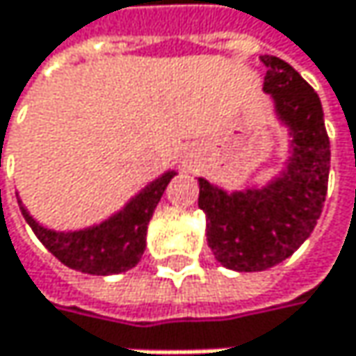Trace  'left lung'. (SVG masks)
Segmentation results:
<instances>
[{
    "mask_svg": "<svg viewBox=\"0 0 356 356\" xmlns=\"http://www.w3.org/2000/svg\"><path fill=\"white\" fill-rule=\"evenodd\" d=\"M259 61L268 70L264 92L289 136L282 169L241 189L197 177L208 248L235 272H261L291 257L316 229L327 191L330 140L320 97L286 61L272 55Z\"/></svg>",
    "mask_w": 356,
    "mask_h": 356,
    "instance_id": "obj_1",
    "label": "left lung"
}]
</instances>
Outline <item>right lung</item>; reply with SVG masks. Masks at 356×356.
<instances>
[{
  "mask_svg": "<svg viewBox=\"0 0 356 356\" xmlns=\"http://www.w3.org/2000/svg\"><path fill=\"white\" fill-rule=\"evenodd\" d=\"M175 175L177 169L165 171L163 175L146 183L125 202L123 208H119L111 216L97 225L74 231H55L40 225L22 204L18 193L16 197L24 220L35 231L38 241L61 264L84 274L111 276L131 270L142 259L146 249L148 222L169 181Z\"/></svg>",
  "mask_w": 356,
  "mask_h": 356,
  "instance_id": "add662e5",
  "label": "right lung"
}]
</instances>
